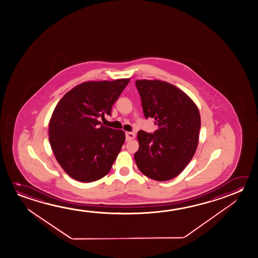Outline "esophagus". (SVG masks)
Wrapping results in <instances>:
<instances>
[{
    "instance_id": "obj_1",
    "label": "esophagus",
    "mask_w": 258,
    "mask_h": 258,
    "mask_svg": "<svg viewBox=\"0 0 258 258\" xmlns=\"http://www.w3.org/2000/svg\"><path fill=\"white\" fill-rule=\"evenodd\" d=\"M125 136H126V141H131V140L135 139V134L132 132H127Z\"/></svg>"
}]
</instances>
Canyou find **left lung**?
Masks as SVG:
<instances>
[{
  "mask_svg": "<svg viewBox=\"0 0 258 258\" xmlns=\"http://www.w3.org/2000/svg\"><path fill=\"white\" fill-rule=\"evenodd\" d=\"M145 117L154 118V134L138 132L135 160L143 175L167 181L178 176L196 153L201 116L197 104L179 88L159 80H137Z\"/></svg>",
  "mask_w": 258,
  "mask_h": 258,
  "instance_id": "left-lung-1",
  "label": "left lung"
}]
</instances>
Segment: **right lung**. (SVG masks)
Masks as SVG:
<instances>
[{"instance_id":"1","label":"right lung","mask_w":258,"mask_h":258,"mask_svg":"<svg viewBox=\"0 0 258 258\" xmlns=\"http://www.w3.org/2000/svg\"><path fill=\"white\" fill-rule=\"evenodd\" d=\"M130 79L82 82L60 99L49 121V143L67 175L89 183L102 178L125 141L120 129L104 126L98 117L111 108Z\"/></svg>"}]
</instances>
